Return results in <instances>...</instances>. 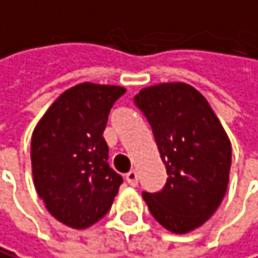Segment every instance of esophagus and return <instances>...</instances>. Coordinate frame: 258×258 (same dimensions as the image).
Returning a JSON list of instances; mask_svg holds the SVG:
<instances>
[{"label":"esophagus","mask_w":258,"mask_h":258,"mask_svg":"<svg viewBox=\"0 0 258 258\" xmlns=\"http://www.w3.org/2000/svg\"><path fill=\"white\" fill-rule=\"evenodd\" d=\"M125 179H126V182L130 184L132 187H136V185H138V173H136V171H130V173H126Z\"/></svg>","instance_id":"1"}]
</instances>
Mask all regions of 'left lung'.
Masks as SVG:
<instances>
[{
	"instance_id": "1",
	"label": "left lung",
	"mask_w": 258,
	"mask_h": 258,
	"mask_svg": "<svg viewBox=\"0 0 258 258\" xmlns=\"http://www.w3.org/2000/svg\"><path fill=\"white\" fill-rule=\"evenodd\" d=\"M135 104L152 128L166 168V184L143 192L151 214L174 233H187L213 216L227 192L231 146L205 96L182 82L143 89Z\"/></svg>"
}]
</instances>
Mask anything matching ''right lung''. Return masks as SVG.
I'll use <instances>...</instances> for the list:
<instances>
[{
    "instance_id": "1",
    "label": "right lung",
    "mask_w": 258,
    "mask_h": 258,
    "mask_svg": "<svg viewBox=\"0 0 258 258\" xmlns=\"http://www.w3.org/2000/svg\"><path fill=\"white\" fill-rule=\"evenodd\" d=\"M123 87L84 82L61 93L31 138L34 187L49 213L71 228H87L111 209L123 182L107 163L103 138Z\"/></svg>"
}]
</instances>
